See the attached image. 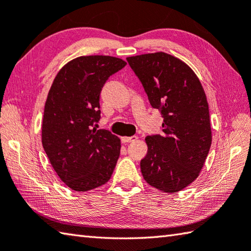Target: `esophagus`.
Returning <instances> with one entry per match:
<instances>
[{
	"instance_id": "obj_1",
	"label": "esophagus",
	"mask_w": 251,
	"mask_h": 251,
	"mask_svg": "<svg viewBox=\"0 0 251 251\" xmlns=\"http://www.w3.org/2000/svg\"><path fill=\"white\" fill-rule=\"evenodd\" d=\"M137 137L136 136H131V137H122V142H124V144H128V142H134L136 141Z\"/></svg>"
}]
</instances>
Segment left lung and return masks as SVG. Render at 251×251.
I'll return each mask as SVG.
<instances>
[{"label": "left lung", "mask_w": 251, "mask_h": 251, "mask_svg": "<svg viewBox=\"0 0 251 251\" xmlns=\"http://www.w3.org/2000/svg\"><path fill=\"white\" fill-rule=\"evenodd\" d=\"M126 60L163 116V134L145 139L142 176L152 187L177 193L198 177L212 142L207 96L195 72L174 55L155 52Z\"/></svg>", "instance_id": "left-lung-1"}]
</instances>
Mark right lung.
Listing matches in <instances>:
<instances>
[{
    "mask_svg": "<svg viewBox=\"0 0 251 251\" xmlns=\"http://www.w3.org/2000/svg\"><path fill=\"white\" fill-rule=\"evenodd\" d=\"M126 65L110 55H83L67 62L54 78L44 105L42 146L53 170L71 189L106 184L115 169L121 139L93 127L100 120V92Z\"/></svg>",
    "mask_w": 251,
    "mask_h": 251,
    "instance_id": "1",
    "label": "right lung"
}]
</instances>
